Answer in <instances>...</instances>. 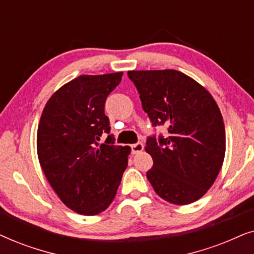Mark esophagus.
<instances>
[{
  "label": "esophagus",
  "instance_id": "obj_1",
  "mask_svg": "<svg viewBox=\"0 0 254 254\" xmlns=\"http://www.w3.org/2000/svg\"><path fill=\"white\" fill-rule=\"evenodd\" d=\"M143 144H142L141 142H137V143L131 145V152H133V154H138V152L143 150Z\"/></svg>",
  "mask_w": 254,
  "mask_h": 254
}]
</instances>
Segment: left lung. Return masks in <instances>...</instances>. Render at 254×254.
Masks as SVG:
<instances>
[{
  "label": "left lung",
  "instance_id": "left-lung-1",
  "mask_svg": "<svg viewBox=\"0 0 254 254\" xmlns=\"http://www.w3.org/2000/svg\"><path fill=\"white\" fill-rule=\"evenodd\" d=\"M142 107L168 137H149L145 151L154 165L147 178L162 199L190 204L216 180L225 156V128L209 91L175 69L129 70Z\"/></svg>",
  "mask_w": 254,
  "mask_h": 254
}]
</instances>
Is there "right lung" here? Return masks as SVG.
<instances>
[{"label":"right lung","instance_id":"obj_1","mask_svg":"<svg viewBox=\"0 0 254 254\" xmlns=\"http://www.w3.org/2000/svg\"><path fill=\"white\" fill-rule=\"evenodd\" d=\"M124 72L81 75L47 100L37 131V152L47 182L76 213L92 216L112 203L130 148L113 144L104 107Z\"/></svg>","mask_w":254,"mask_h":254}]
</instances>
